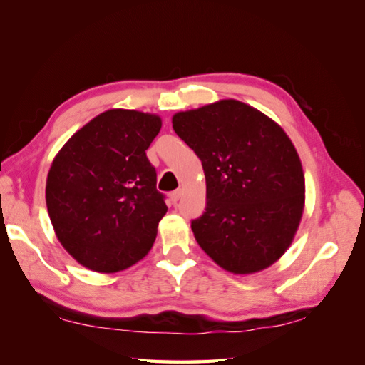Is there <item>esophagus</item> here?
I'll list each match as a JSON object with an SVG mask.
<instances>
[{"label":"esophagus","mask_w":365,"mask_h":365,"mask_svg":"<svg viewBox=\"0 0 365 365\" xmlns=\"http://www.w3.org/2000/svg\"><path fill=\"white\" fill-rule=\"evenodd\" d=\"M181 195H182L181 190H175V192H171V194H170V200H171V203H176L179 199H181Z\"/></svg>","instance_id":"34e87169"}]
</instances>
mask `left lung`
I'll use <instances>...</instances> for the list:
<instances>
[{
	"label": "left lung",
	"instance_id": "left-lung-1",
	"mask_svg": "<svg viewBox=\"0 0 365 365\" xmlns=\"http://www.w3.org/2000/svg\"><path fill=\"white\" fill-rule=\"evenodd\" d=\"M173 130L202 160L207 207L190 222L222 269H266L290 247L304 207V175L276 121L235 99L173 117Z\"/></svg>",
	"mask_w": 365,
	"mask_h": 365
}]
</instances>
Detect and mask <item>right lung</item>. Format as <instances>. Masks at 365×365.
Masks as SVG:
<instances>
[{"mask_svg":"<svg viewBox=\"0 0 365 365\" xmlns=\"http://www.w3.org/2000/svg\"><path fill=\"white\" fill-rule=\"evenodd\" d=\"M157 115L112 108L57 153L46 181L48 213L62 247L88 269L117 272L144 258L166 213L145 150Z\"/></svg>","mask_w":365,"mask_h":365,"instance_id":"right-lung-1","label":"right lung"}]
</instances>
